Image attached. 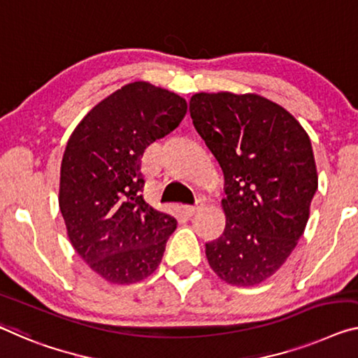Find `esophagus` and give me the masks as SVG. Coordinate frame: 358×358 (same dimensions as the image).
<instances>
[{"label":"esophagus","instance_id":"esophagus-1","mask_svg":"<svg viewBox=\"0 0 358 358\" xmlns=\"http://www.w3.org/2000/svg\"><path fill=\"white\" fill-rule=\"evenodd\" d=\"M205 203H206V198H205V196H200V198H198L196 205H194V206H185L184 210H185L187 214H189V216H194L195 213L203 210V206H205Z\"/></svg>","mask_w":358,"mask_h":358}]
</instances>
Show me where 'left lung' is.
<instances>
[{
    "label": "left lung",
    "instance_id": "obj_1",
    "mask_svg": "<svg viewBox=\"0 0 358 358\" xmlns=\"http://www.w3.org/2000/svg\"><path fill=\"white\" fill-rule=\"evenodd\" d=\"M190 117L225 180V229L206 243L208 264L225 283L255 287L287 262L309 221L318 187L309 134L251 92H196Z\"/></svg>",
    "mask_w": 358,
    "mask_h": 358
}]
</instances>
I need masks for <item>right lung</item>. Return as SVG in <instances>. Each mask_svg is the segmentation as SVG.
Segmentation results:
<instances>
[{"instance_id":"add662e5","label":"right lung","mask_w":358,"mask_h":358,"mask_svg":"<svg viewBox=\"0 0 358 358\" xmlns=\"http://www.w3.org/2000/svg\"><path fill=\"white\" fill-rule=\"evenodd\" d=\"M185 113L184 97L134 81L102 99L69 137L59 208L71 246L110 283H137L160 266L178 222L144 200L141 158Z\"/></svg>"}]
</instances>
